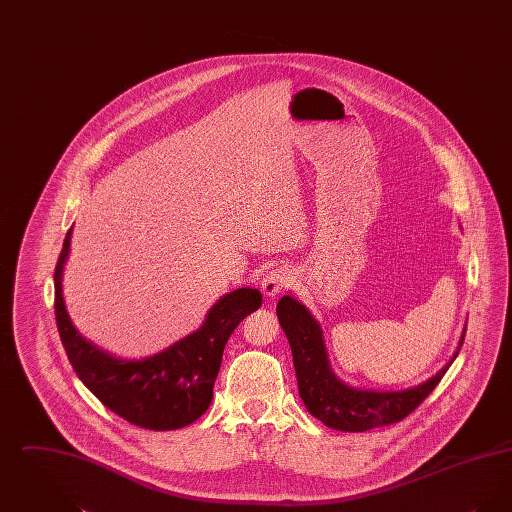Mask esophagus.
I'll use <instances>...</instances> for the list:
<instances>
[{"mask_svg":"<svg viewBox=\"0 0 512 512\" xmlns=\"http://www.w3.org/2000/svg\"><path fill=\"white\" fill-rule=\"evenodd\" d=\"M290 280V272L284 267H272L267 270L261 278V292L267 297H274L282 292V288L288 284Z\"/></svg>","mask_w":512,"mask_h":512,"instance_id":"esophagus-1","label":"esophagus"}]
</instances>
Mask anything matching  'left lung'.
<instances>
[{
    "mask_svg": "<svg viewBox=\"0 0 512 512\" xmlns=\"http://www.w3.org/2000/svg\"><path fill=\"white\" fill-rule=\"evenodd\" d=\"M276 315L292 347L299 397L309 413L328 428L340 432H366L399 422L407 414L413 413L457 359L466 332L464 328L451 361L426 382L407 390H363L345 384L336 376L330 365L320 322L292 293L278 301Z\"/></svg>",
    "mask_w": 512,
    "mask_h": 512,
    "instance_id": "left-lung-1",
    "label": "left lung"
}]
</instances>
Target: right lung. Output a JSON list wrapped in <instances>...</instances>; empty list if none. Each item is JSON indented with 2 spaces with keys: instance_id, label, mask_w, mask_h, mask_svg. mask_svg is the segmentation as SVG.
<instances>
[{
  "instance_id": "right-lung-1",
  "label": "right lung",
  "mask_w": 512,
  "mask_h": 512,
  "mask_svg": "<svg viewBox=\"0 0 512 512\" xmlns=\"http://www.w3.org/2000/svg\"><path fill=\"white\" fill-rule=\"evenodd\" d=\"M73 226L55 267V318L76 376L99 401L146 430H178L195 422L213 401L224 345L236 326L263 303L259 290L224 293L203 324L167 349L144 359H122L86 340L69 317L63 270L71 253Z\"/></svg>"
}]
</instances>
